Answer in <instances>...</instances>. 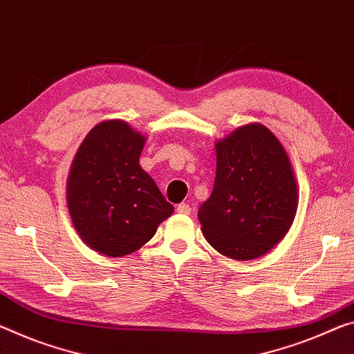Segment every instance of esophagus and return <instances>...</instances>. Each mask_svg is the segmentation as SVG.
Listing matches in <instances>:
<instances>
[{
  "label": "esophagus",
  "mask_w": 354,
  "mask_h": 354,
  "mask_svg": "<svg viewBox=\"0 0 354 354\" xmlns=\"http://www.w3.org/2000/svg\"><path fill=\"white\" fill-rule=\"evenodd\" d=\"M177 212H178V214H182V215H189V214H192V207H189L188 204L182 203V204L177 205Z\"/></svg>",
  "instance_id": "obj_1"
}]
</instances>
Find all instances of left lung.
<instances>
[{"mask_svg":"<svg viewBox=\"0 0 354 354\" xmlns=\"http://www.w3.org/2000/svg\"><path fill=\"white\" fill-rule=\"evenodd\" d=\"M214 192L198 212L201 230L223 257H263L295 221L299 187L285 147L268 127L248 123L215 142Z\"/></svg>","mask_w":354,"mask_h":354,"instance_id":"obj_1","label":"left lung"}]
</instances>
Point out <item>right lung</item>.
Listing matches in <instances>:
<instances>
[{
    "instance_id": "right-lung-1",
    "label": "right lung",
    "mask_w": 354,
    "mask_h": 354,
    "mask_svg": "<svg viewBox=\"0 0 354 354\" xmlns=\"http://www.w3.org/2000/svg\"><path fill=\"white\" fill-rule=\"evenodd\" d=\"M144 145L129 123L106 120L90 129L71 165V221L85 245L106 257L134 253L174 212L139 165Z\"/></svg>"
}]
</instances>
